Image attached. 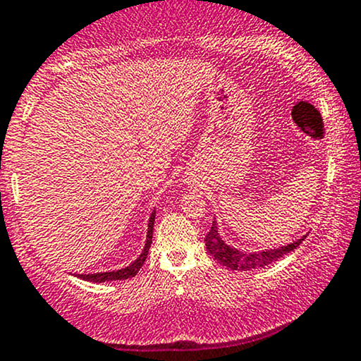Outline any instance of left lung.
<instances>
[{"mask_svg":"<svg viewBox=\"0 0 361 361\" xmlns=\"http://www.w3.org/2000/svg\"><path fill=\"white\" fill-rule=\"evenodd\" d=\"M307 235L297 238L291 244L276 247V249H266L259 250V252H247V250L235 249V247L228 245L221 238V235L218 233V225L216 221H213L212 230H209L208 235H206V249H208L209 256L216 259L220 264H224L225 268L233 269V271H250V269H259L264 268V266H269L271 262L278 261L286 254L293 252L298 245L302 244V240H305Z\"/></svg>","mask_w":361,"mask_h":361,"instance_id":"obj_1","label":"left lung"}]
</instances>
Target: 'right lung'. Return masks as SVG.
Returning <instances> with one entry per match:
<instances>
[{
  "mask_svg": "<svg viewBox=\"0 0 361 361\" xmlns=\"http://www.w3.org/2000/svg\"><path fill=\"white\" fill-rule=\"evenodd\" d=\"M153 225H155V209H153V213L149 214V220H148V232H147V242H145L143 250H141V254H140V256H137L136 261H133L131 264L126 266V268L117 269V271H105V273L78 274V278L85 279V281H92V283H104V281H116V279H128V278L136 276L137 271L141 269V266H143L145 259H147V256H148L149 245H152Z\"/></svg>",
  "mask_w": 361,
  "mask_h": 361,
  "instance_id": "add662e5",
  "label": "right lung"
}]
</instances>
